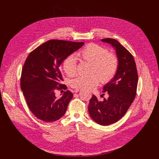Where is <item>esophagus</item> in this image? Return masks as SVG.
<instances>
[{
	"label": "esophagus",
	"instance_id": "1",
	"mask_svg": "<svg viewBox=\"0 0 159 159\" xmlns=\"http://www.w3.org/2000/svg\"><path fill=\"white\" fill-rule=\"evenodd\" d=\"M79 91H80V89H76L74 90V92H75V93H78V92H79Z\"/></svg>",
	"mask_w": 159,
	"mask_h": 159
}]
</instances>
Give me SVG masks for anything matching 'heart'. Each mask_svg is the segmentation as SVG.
I'll return each instance as SVG.
<instances>
[{"instance_id": "heart-1", "label": "heart", "mask_w": 159, "mask_h": 159, "mask_svg": "<svg viewBox=\"0 0 159 159\" xmlns=\"http://www.w3.org/2000/svg\"><path fill=\"white\" fill-rule=\"evenodd\" d=\"M78 55L84 61L93 63L90 76H79L71 81L73 88L91 90L96 88L101 81L106 84L114 77L118 69L117 57L109 53L106 48L96 44H89ZM63 69L67 75L72 77L77 72V59L74 55L66 57L62 63Z\"/></svg>"}]
</instances>
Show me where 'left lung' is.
<instances>
[{"mask_svg":"<svg viewBox=\"0 0 159 159\" xmlns=\"http://www.w3.org/2000/svg\"><path fill=\"white\" fill-rule=\"evenodd\" d=\"M111 44L118 59V69L113 79L103 87L109 98L99 101L93 95L88 107L89 115L97 123L109 125L120 120L132 104L137 93L138 73L133 55L115 39L105 38ZM104 95V94H103Z\"/></svg>","mask_w":159,"mask_h":159,"instance_id":"8db88e82","label":"left lung"}]
</instances>
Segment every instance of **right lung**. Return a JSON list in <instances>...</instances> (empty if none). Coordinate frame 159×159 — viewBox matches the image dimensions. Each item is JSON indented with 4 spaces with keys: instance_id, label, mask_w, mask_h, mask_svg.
<instances>
[{
    "instance_id": "add662e5",
    "label": "right lung",
    "mask_w": 159,
    "mask_h": 159,
    "mask_svg": "<svg viewBox=\"0 0 159 159\" xmlns=\"http://www.w3.org/2000/svg\"><path fill=\"white\" fill-rule=\"evenodd\" d=\"M84 44L52 39L41 44L28 56L22 69L20 84L30 110L38 119L53 122L65 115L73 94L67 90L61 98L55 96L56 90L66 87L61 84V64Z\"/></svg>"
}]
</instances>
